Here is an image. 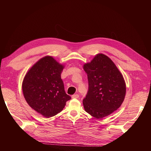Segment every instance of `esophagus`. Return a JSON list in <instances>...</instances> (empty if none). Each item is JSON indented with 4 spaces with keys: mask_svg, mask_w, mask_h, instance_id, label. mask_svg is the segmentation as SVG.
Here are the masks:
<instances>
[{
    "mask_svg": "<svg viewBox=\"0 0 151 151\" xmlns=\"http://www.w3.org/2000/svg\"><path fill=\"white\" fill-rule=\"evenodd\" d=\"M79 97V96L77 94H74L72 96V98H78Z\"/></svg>",
    "mask_w": 151,
    "mask_h": 151,
    "instance_id": "1",
    "label": "esophagus"
}]
</instances>
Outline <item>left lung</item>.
<instances>
[{
    "instance_id": "left-lung-1",
    "label": "left lung",
    "mask_w": 151,
    "mask_h": 151,
    "mask_svg": "<svg viewBox=\"0 0 151 151\" xmlns=\"http://www.w3.org/2000/svg\"><path fill=\"white\" fill-rule=\"evenodd\" d=\"M88 74L89 90L83 99L85 111L97 119L107 116L124 101L126 84L123 75L111 60L98 53L83 65Z\"/></svg>"
}]
</instances>
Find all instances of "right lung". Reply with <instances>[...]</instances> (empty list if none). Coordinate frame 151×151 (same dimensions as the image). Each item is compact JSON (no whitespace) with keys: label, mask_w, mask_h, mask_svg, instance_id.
<instances>
[{"label":"right lung","mask_w":151,"mask_h":151,"mask_svg":"<svg viewBox=\"0 0 151 151\" xmlns=\"http://www.w3.org/2000/svg\"><path fill=\"white\" fill-rule=\"evenodd\" d=\"M64 65L52 56L40 58L26 74L22 89L29 106L45 118L56 115L71 99L65 93L61 73Z\"/></svg>","instance_id":"1"}]
</instances>
